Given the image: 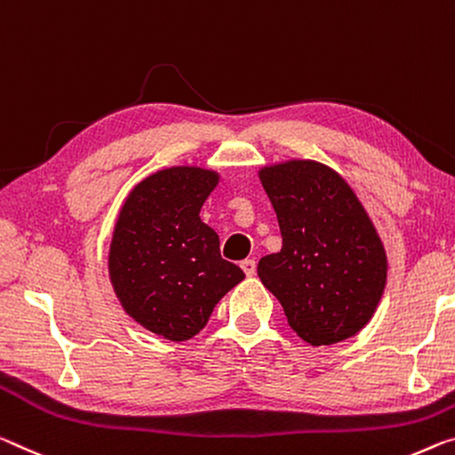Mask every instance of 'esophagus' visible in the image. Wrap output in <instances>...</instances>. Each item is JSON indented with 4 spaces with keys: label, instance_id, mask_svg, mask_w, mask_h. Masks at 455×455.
I'll return each mask as SVG.
<instances>
[{
    "label": "esophagus",
    "instance_id": "1",
    "mask_svg": "<svg viewBox=\"0 0 455 455\" xmlns=\"http://www.w3.org/2000/svg\"><path fill=\"white\" fill-rule=\"evenodd\" d=\"M241 267H243L244 275H247V277H253L255 275V271H257L255 259H244V261H241Z\"/></svg>",
    "mask_w": 455,
    "mask_h": 455
}]
</instances>
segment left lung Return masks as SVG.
I'll return each instance as SVG.
<instances>
[{
    "mask_svg": "<svg viewBox=\"0 0 455 455\" xmlns=\"http://www.w3.org/2000/svg\"><path fill=\"white\" fill-rule=\"evenodd\" d=\"M275 208L279 253L257 265L301 340L336 344L372 318L387 281V257L350 186L318 162L293 160L259 172Z\"/></svg>",
    "mask_w": 455,
    "mask_h": 455,
    "instance_id": "1",
    "label": "left lung"
}]
</instances>
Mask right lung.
<instances>
[{
	"mask_svg": "<svg viewBox=\"0 0 455 455\" xmlns=\"http://www.w3.org/2000/svg\"><path fill=\"white\" fill-rule=\"evenodd\" d=\"M216 182L214 172L200 168L151 174L129 194L115 227V293L135 322L174 342L196 336L222 295L244 279L198 216Z\"/></svg>",
	"mask_w": 455,
	"mask_h": 455,
	"instance_id": "right-lung-1",
	"label": "right lung"
}]
</instances>
